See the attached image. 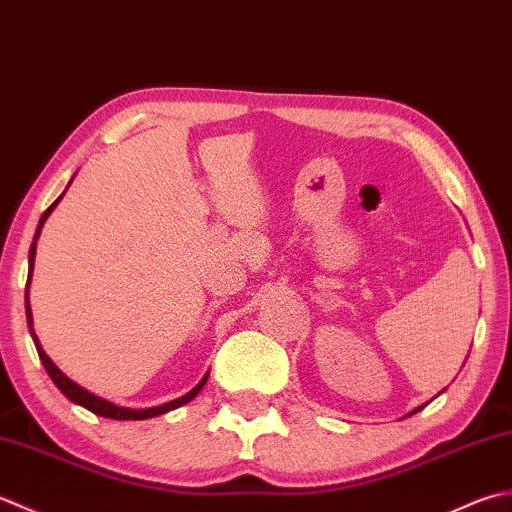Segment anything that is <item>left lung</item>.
<instances>
[{
	"instance_id": "8db88e82",
	"label": "left lung",
	"mask_w": 512,
	"mask_h": 512,
	"mask_svg": "<svg viewBox=\"0 0 512 512\" xmlns=\"http://www.w3.org/2000/svg\"><path fill=\"white\" fill-rule=\"evenodd\" d=\"M440 393H444V391H440ZM440 393H437V395H440ZM426 404H429V402H426ZM426 404H422V406H417V409H413V411H411L409 415H413V413H417V411H420V409H424V406H426ZM409 415H406V417H409Z\"/></svg>"
}]
</instances>
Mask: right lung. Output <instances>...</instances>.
Wrapping results in <instances>:
<instances>
[{
  "label": "right lung",
  "instance_id": "1",
  "mask_svg": "<svg viewBox=\"0 0 512 512\" xmlns=\"http://www.w3.org/2000/svg\"><path fill=\"white\" fill-rule=\"evenodd\" d=\"M72 179H75V176H72ZM72 179H70V183H72ZM70 183H68V187H70ZM68 187H66V190H68ZM66 190H64V194H66ZM64 194H61V196L57 198V201L52 203V205L48 207V210H46L44 214H41V218H39L37 232H35L33 245H30V254H28V280H26V320H28V329H30V336H33V342H35V347H37L39 360L44 362V369L48 371L52 382L57 384V389H59L61 393H64L70 402H75V404L83 406V409H88V411H92L95 415L110 417V420H148V417L163 415V413H168V411L179 409V406H183V404H187V402H192V400L196 398V395L201 393V389L205 387L207 378H210V371H207V373L203 375L201 382H198L192 391H187L185 395H181V398L170 400V402H165V404H161V406H152V409H128V406L112 404V402H108V400L99 398V395H95V393H90V391H86L83 387H79L77 382H72V380L68 378V375H66L64 371H61V369L57 367V364L46 356V351H44V347H41V342H39L37 333H35V329H33V309H30V302H28V287H30V280H33V267H35V254H37V241H39L41 227H44V223L48 221V216H50L52 210H55V207L59 205V201H61V198H64Z\"/></svg>",
  "mask_w": 512,
  "mask_h": 512
}]
</instances>
